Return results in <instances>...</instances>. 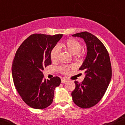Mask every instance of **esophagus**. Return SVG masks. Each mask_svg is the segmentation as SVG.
I'll return each instance as SVG.
<instances>
[{
	"label": "esophagus",
	"instance_id": "1",
	"mask_svg": "<svg viewBox=\"0 0 125 125\" xmlns=\"http://www.w3.org/2000/svg\"><path fill=\"white\" fill-rule=\"evenodd\" d=\"M67 81H68V79H66V78H62V79H61V82H62V83H66V82Z\"/></svg>",
	"mask_w": 125,
	"mask_h": 125
}]
</instances>
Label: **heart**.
<instances>
[{"instance_id":"heart-1","label":"heart","mask_w":125,"mask_h":125,"mask_svg":"<svg viewBox=\"0 0 125 125\" xmlns=\"http://www.w3.org/2000/svg\"><path fill=\"white\" fill-rule=\"evenodd\" d=\"M60 47L65 48L73 55H76L81 50L82 46L81 44L76 40L69 39L60 44ZM59 51V49L58 47L56 46L53 47L50 52V58L53 62H55L57 60ZM59 69L60 72H63V73H67L69 70V67L67 66H62Z\"/></svg>"}]
</instances>
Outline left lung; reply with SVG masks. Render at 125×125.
Instances as JSON below:
<instances>
[{
  "mask_svg": "<svg viewBox=\"0 0 125 125\" xmlns=\"http://www.w3.org/2000/svg\"><path fill=\"white\" fill-rule=\"evenodd\" d=\"M84 40L87 54L79 68L85 73L81 83L75 81L72 100L79 107L88 109L98 103L104 95L112 78V66L109 53L102 42L94 35L85 32L72 35Z\"/></svg>",
  "mask_w": 125,
  "mask_h": 125,
  "instance_id": "left-lung-1",
  "label": "left lung"
}]
</instances>
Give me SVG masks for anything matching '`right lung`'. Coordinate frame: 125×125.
Here are the masks:
<instances>
[{
  "label": "right lung",
  "instance_id": "obj_1",
  "mask_svg": "<svg viewBox=\"0 0 125 125\" xmlns=\"http://www.w3.org/2000/svg\"><path fill=\"white\" fill-rule=\"evenodd\" d=\"M63 34H34L21 44L12 63V73L16 90L31 107L43 109L53 102L54 90L61 83L58 76L44 79V68L52 63L50 52Z\"/></svg>",
  "mask_w": 125,
  "mask_h": 125
}]
</instances>
